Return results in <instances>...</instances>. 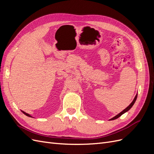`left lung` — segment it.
<instances>
[{
    "instance_id": "1",
    "label": "left lung",
    "mask_w": 154,
    "mask_h": 154,
    "mask_svg": "<svg viewBox=\"0 0 154 154\" xmlns=\"http://www.w3.org/2000/svg\"><path fill=\"white\" fill-rule=\"evenodd\" d=\"M137 94H136V96H135V97H134V99L133 100V101H132V103H130L127 107V108H126L125 109H124L123 111H122V112H121L120 113H119L118 114H117V115H116V116H114V117H113L112 118H111V119H110L109 120L110 121H111V120H114V119H118L119 117H120V116H122V114H125V112H127V111H128L130 109H131L132 108V106L134 105V104L135 103V102H136V99H137Z\"/></svg>"
}]
</instances>
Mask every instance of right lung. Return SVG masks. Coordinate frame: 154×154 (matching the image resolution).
I'll return each instance as SVG.
<instances>
[{"instance_id": "right-lung-1", "label": "right lung", "mask_w": 154, "mask_h": 154, "mask_svg": "<svg viewBox=\"0 0 154 154\" xmlns=\"http://www.w3.org/2000/svg\"><path fill=\"white\" fill-rule=\"evenodd\" d=\"M23 113H24L25 115H26L27 116H28V117H31V118H32V116H31V115H29V114H27V113H26V112H24V111H22V110H21Z\"/></svg>"}]
</instances>
